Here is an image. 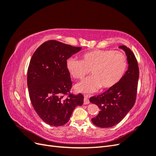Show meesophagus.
Instances as JSON below:
<instances>
[{
  "mask_svg": "<svg viewBox=\"0 0 156 156\" xmlns=\"http://www.w3.org/2000/svg\"><path fill=\"white\" fill-rule=\"evenodd\" d=\"M90 103L89 101V100L87 96H84V105H87V104H88V103Z\"/></svg>",
  "mask_w": 156,
  "mask_h": 156,
  "instance_id": "obj_1",
  "label": "esophagus"
}]
</instances>
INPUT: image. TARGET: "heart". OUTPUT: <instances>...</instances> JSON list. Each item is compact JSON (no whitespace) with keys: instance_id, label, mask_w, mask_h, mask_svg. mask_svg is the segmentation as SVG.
Listing matches in <instances>:
<instances>
[{"instance_id":"heart-1","label":"heart","mask_w":156,"mask_h":156,"mask_svg":"<svg viewBox=\"0 0 156 156\" xmlns=\"http://www.w3.org/2000/svg\"><path fill=\"white\" fill-rule=\"evenodd\" d=\"M66 69L72 76L82 79L90 71L91 77L77 84L75 89L83 93H92L114 87L124 75L127 68L126 56L119 51L96 50L81 56V60L69 58Z\"/></svg>"}]
</instances>
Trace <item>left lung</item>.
I'll use <instances>...</instances> for the list:
<instances>
[{
  "mask_svg": "<svg viewBox=\"0 0 156 156\" xmlns=\"http://www.w3.org/2000/svg\"><path fill=\"white\" fill-rule=\"evenodd\" d=\"M119 48L125 52L128 63L123 77L114 87L90 98V101L100 109L98 115L92 119V123L103 128L119 124L133 107L136 100L139 76L137 61L130 49L125 45Z\"/></svg>",
  "mask_w": 156,
  "mask_h": 156,
  "instance_id": "obj_1",
  "label": "left lung"
}]
</instances>
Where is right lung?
Instances as JSON below:
<instances>
[{"label": "right lung", "instance_id": "1", "mask_svg": "<svg viewBox=\"0 0 156 156\" xmlns=\"http://www.w3.org/2000/svg\"><path fill=\"white\" fill-rule=\"evenodd\" d=\"M81 49L49 40L32 56L27 73L30 101L37 115L50 126L66 124L75 107L83 105L81 94L69 93L72 83L66 66V60Z\"/></svg>", "mask_w": 156, "mask_h": 156}]
</instances>
